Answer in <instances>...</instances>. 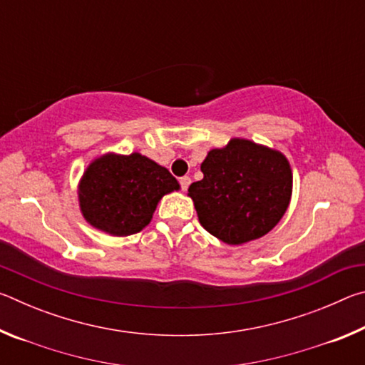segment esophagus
Here are the masks:
<instances>
[{
	"mask_svg": "<svg viewBox=\"0 0 365 365\" xmlns=\"http://www.w3.org/2000/svg\"><path fill=\"white\" fill-rule=\"evenodd\" d=\"M190 182H191V180H190V177H187V175L178 178V183H180V188H182L183 191L188 188V185H190Z\"/></svg>",
	"mask_w": 365,
	"mask_h": 365,
	"instance_id": "obj_1",
	"label": "esophagus"
}]
</instances>
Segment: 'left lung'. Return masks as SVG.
Masks as SVG:
<instances>
[{"label":"left lung","instance_id":"8db88e82","mask_svg":"<svg viewBox=\"0 0 365 365\" xmlns=\"http://www.w3.org/2000/svg\"><path fill=\"white\" fill-rule=\"evenodd\" d=\"M201 172L188 195L201 225L227 245L264 237L287 211L293 177L279 151L237 138L209 151Z\"/></svg>","mask_w":365,"mask_h":365}]
</instances>
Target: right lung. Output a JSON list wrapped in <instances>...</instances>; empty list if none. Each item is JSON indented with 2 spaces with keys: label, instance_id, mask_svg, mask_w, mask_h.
<instances>
[{
  "label": "right lung",
  "instance_id": "right-lung-1",
  "mask_svg": "<svg viewBox=\"0 0 365 365\" xmlns=\"http://www.w3.org/2000/svg\"><path fill=\"white\" fill-rule=\"evenodd\" d=\"M178 190L175 177L154 160L133 153L96 159L80 182L85 219L117 237L138 233L150 224L158 201Z\"/></svg>",
  "mask_w": 365,
  "mask_h": 365
}]
</instances>
